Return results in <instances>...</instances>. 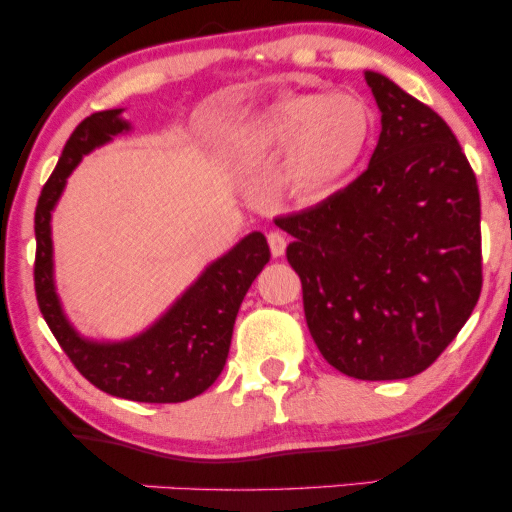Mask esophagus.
<instances>
[{
	"label": "esophagus",
	"instance_id": "obj_1",
	"mask_svg": "<svg viewBox=\"0 0 512 512\" xmlns=\"http://www.w3.org/2000/svg\"><path fill=\"white\" fill-rule=\"evenodd\" d=\"M267 243H269V250H272L274 257H281L286 252V238L281 236V233H276V231L269 233Z\"/></svg>",
	"mask_w": 512,
	"mask_h": 512
}]
</instances>
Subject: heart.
I'll return each instance as SVG.
<instances>
[{
    "label": "heart",
    "mask_w": 512,
    "mask_h": 512,
    "mask_svg": "<svg viewBox=\"0 0 512 512\" xmlns=\"http://www.w3.org/2000/svg\"><path fill=\"white\" fill-rule=\"evenodd\" d=\"M375 139V113L356 93H296L264 105L245 122L238 151L250 163L286 156L293 197L327 199L358 173Z\"/></svg>",
    "instance_id": "obj_1"
}]
</instances>
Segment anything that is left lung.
<instances>
[{
	"instance_id": "8db88e82",
	"label": "left lung",
	"mask_w": 512,
	"mask_h": 512,
	"mask_svg": "<svg viewBox=\"0 0 512 512\" xmlns=\"http://www.w3.org/2000/svg\"><path fill=\"white\" fill-rule=\"evenodd\" d=\"M380 108L368 168L313 209L274 219L291 233L308 330L358 380L419 375L481 293V202L452 129L395 81L366 72Z\"/></svg>"
}]
</instances>
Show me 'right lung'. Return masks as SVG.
<instances>
[{"mask_svg":"<svg viewBox=\"0 0 512 512\" xmlns=\"http://www.w3.org/2000/svg\"><path fill=\"white\" fill-rule=\"evenodd\" d=\"M120 113L103 110L86 117L67 139L57 168L40 192L35 207V296L50 332L88 383L132 402H185L214 385L226 366L238 308L269 262V245L257 231L245 236L221 260L211 262L168 313L139 337L127 342H91L81 337L64 317L55 293L50 219L81 156L129 129Z\"/></svg>","mask_w":512,"mask_h":512,"instance_id":"1","label":"right lung"}]
</instances>
